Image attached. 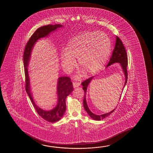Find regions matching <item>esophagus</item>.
Returning a JSON list of instances; mask_svg holds the SVG:
<instances>
[{"label":"esophagus","instance_id":"esophagus-1","mask_svg":"<svg viewBox=\"0 0 153 153\" xmlns=\"http://www.w3.org/2000/svg\"><path fill=\"white\" fill-rule=\"evenodd\" d=\"M80 85V82H75L73 83L74 88H76L77 87H79Z\"/></svg>","mask_w":153,"mask_h":153}]
</instances>
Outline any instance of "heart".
<instances>
[{"mask_svg": "<svg viewBox=\"0 0 153 153\" xmlns=\"http://www.w3.org/2000/svg\"><path fill=\"white\" fill-rule=\"evenodd\" d=\"M111 41L102 32L87 31L74 36L62 52L61 64L64 71L71 72L75 67V59L87 74L100 71L109 59L111 54Z\"/></svg>", "mask_w": 153, "mask_h": 153, "instance_id": "1", "label": "heart"}]
</instances>
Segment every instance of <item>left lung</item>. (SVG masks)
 <instances>
[{
    "label": "left lung",
    "instance_id": "1",
    "mask_svg": "<svg viewBox=\"0 0 153 153\" xmlns=\"http://www.w3.org/2000/svg\"><path fill=\"white\" fill-rule=\"evenodd\" d=\"M115 63H120V66L122 69V71L123 72L124 75L125 76V83H124V85L123 88V89L124 87L126 86V82L128 80V71L126 69V67L128 66V55L126 54V48L124 46L123 44L122 43L121 40H120V39L117 36H116L115 47L113 50L112 55L110 58V60L109 61V63L107 65L106 68ZM94 77V76H92L91 77L89 78L86 80H85L82 83V85L83 86L82 89L84 90V94H85L84 100H83L84 101L83 105H84V109H85L87 113H88V115H89L92 119L97 120V121H100L101 120H103L107 117L108 116H109L110 114L114 111L115 108L110 112L105 113V114H103L101 115L95 114L94 113H92V112L89 110L87 103V101H86V93H87V89L88 85H89V84H90V82L92 80ZM121 95L120 96L119 100L121 98Z\"/></svg>",
    "mask_w": 153,
    "mask_h": 153
}]
</instances>
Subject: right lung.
Listing matches in <instances>:
<instances>
[{"label": "right lung", "mask_w": 153, "mask_h": 153, "mask_svg": "<svg viewBox=\"0 0 153 153\" xmlns=\"http://www.w3.org/2000/svg\"><path fill=\"white\" fill-rule=\"evenodd\" d=\"M63 27V25L59 24L54 25H49L38 28L30 38L25 46L23 54V63L25 76V90L38 114L43 119L52 123L58 121L61 119L66 111V98L70 94H71L74 89L71 78L65 76L60 77L58 78L57 84V105L52 110L46 111L38 107L34 101L33 97L32 96L30 88L27 67L30 60L32 51L37 41L41 38L48 37L52 32H54L57 29Z\"/></svg>", "instance_id": "1"}]
</instances>
